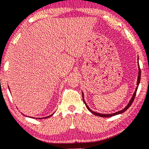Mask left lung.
I'll return each instance as SVG.
<instances>
[{"label": "left lung", "mask_w": 149, "mask_h": 149, "mask_svg": "<svg viewBox=\"0 0 149 149\" xmlns=\"http://www.w3.org/2000/svg\"><path fill=\"white\" fill-rule=\"evenodd\" d=\"M139 75H138V80H137V86H139V85L140 81H141V69H140V68H139ZM137 89H138V87H137V88H136V90H135V92H134V94H133V96H132V98H131V100H130V102L128 103V105H127V106H126V107L124 108L123 110H120V111H118V112H115V113H113V114H100V113L95 112H94V111L91 110L90 108H89L87 104L86 103V102L84 101V94H83V93H82V97H83V101H84V104H86V108H87L89 110V111H90V112H92L93 114L96 115V116H100V117H110V116H115V115H117V114H122V113L124 112H125V111H126V110L128 109V108H129L130 106H131V104H132L133 102H134V97H135V96H136V91H137Z\"/></svg>", "instance_id": "1"}]
</instances>
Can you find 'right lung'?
Returning a JSON list of instances; mask_svg holds the SVG:
<instances>
[{"label":"right lung","instance_id":"add662e5","mask_svg":"<svg viewBox=\"0 0 149 149\" xmlns=\"http://www.w3.org/2000/svg\"><path fill=\"white\" fill-rule=\"evenodd\" d=\"M52 115H53V114H52V115H50V116H47V117H45V118H48V117H49V116H52Z\"/></svg>","mask_w":149,"mask_h":149}]
</instances>
